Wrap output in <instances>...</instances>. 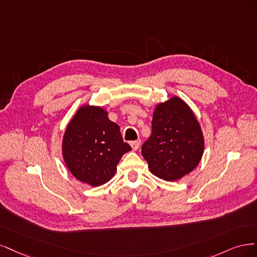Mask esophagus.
Segmentation results:
<instances>
[{"label":"esophagus","mask_w":257,"mask_h":257,"mask_svg":"<svg viewBox=\"0 0 257 257\" xmlns=\"http://www.w3.org/2000/svg\"><path fill=\"white\" fill-rule=\"evenodd\" d=\"M130 145H131V147H132V150H134V151H138L140 145H141V140L132 141V142H130Z\"/></svg>","instance_id":"1"}]
</instances>
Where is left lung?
<instances>
[{"mask_svg":"<svg viewBox=\"0 0 257 257\" xmlns=\"http://www.w3.org/2000/svg\"><path fill=\"white\" fill-rule=\"evenodd\" d=\"M204 151L200 123L180 98L156 106L152 136L142 145V155L157 177L177 180L193 171Z\"/></svg>","mask_w":257,"mask_h":257,"instance_id":"obj_1","label":"left lung"}]
</instances>
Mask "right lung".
<instances>
[{
    "label": "right lung",
    "instance_id": "add662e5",
    "mask_svg": "<svg viewBox=\"0 0 257 257\" xmlns=\"http://www.w3.org/2000/svg\"><path fill=\"white\" fill-rule=\"evenodd\" d=\"M131 151L117 123L99 106H82L65 131L63 156L72 175L97 187L109 181L121 156Z\"/></svg>",
    "mask_w": 257,
    "mask_h": 257
}]
</instances>
